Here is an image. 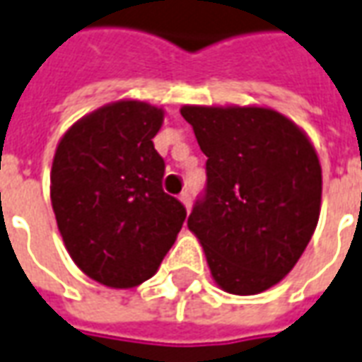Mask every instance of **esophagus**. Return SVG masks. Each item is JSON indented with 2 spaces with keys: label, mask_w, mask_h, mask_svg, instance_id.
<instances>
[{
  "label": "esophagus",
  "mask_w": 362,
  "mask_h": 362,
  "mask_svg": "<svg viewBox=\"0 0 362 362\" xmlns=\"http://www.w3.org/2000/svg\"><path fill=\"white\" fill-rule=\"evenodd\" d=\"M178 198H180V202L184 204V207H186V209H189V207H192V198H189L188 192H182Z\"/></svg>",
  "instance_id": "34e87169"
}]
</instances>
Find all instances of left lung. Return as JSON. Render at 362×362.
<instances>
[{
	"mask_svg": "<svg viewBox=\"0 0 362 362\" xmlns=\"http://www.w3.org/2000/svg\"><path fill=\"white\" fill-rule=\"evenodd\" d=\"M207 156L206 194L188 217L216 284L252 296L294 269L320 219L322 166L294 121L257 105H184Z\"/></svg>",
	"mask_w": 362,
	"mask_h": 362,
	"instance_id": "8db88e82",
	"label": "left lung"
}]
</instances>
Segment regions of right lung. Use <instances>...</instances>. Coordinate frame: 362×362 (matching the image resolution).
<instances>
[{
    "instance_id": "add662e5",
    "label": "right lung",
    "mask_w": 362,
    "mask_h": 362,
    "mask_svg": "<svg viewBox=\"0 0 362 362\" xmlns=\"http://www.w3.org/2000/svg\"><path fill=\"white\" fill-rule=\"evenodd\" d=\"M163 107L139 100L103 105L62 135L50 170V202L68 255L110 288L155 274L186 219L163 189L164 160L153 139Z\"/></svg>"
}]
</instances>
